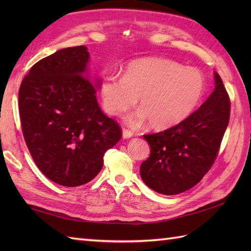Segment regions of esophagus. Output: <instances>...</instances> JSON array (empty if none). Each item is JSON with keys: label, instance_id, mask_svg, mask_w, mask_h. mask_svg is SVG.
Returning a JSON list of instances; mask_svg holds the SVG:
<instances>
[{"label": "esophagus", "instance_id": "obj_1", "mask_svg": "<svg viewBox=\"0 0 251 251\" xmlns=\"http://www.w3.org/2000/svg\"><path fill=\"white\" fill-rule=\"evenodd\" d=\"M132 132L130 131V130H128V129H123V131H122V136H123V138H124V139H129V138H131L132 137Z\"/></svg>", "mask_w": 251, "mask_h": 251}]
</instances>
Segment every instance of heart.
<instances>
[{
    "label": "heart",
    "instance_id": "obj_1",
    "mask_svg": "<svg viewBox=\"0 0 251 251\" xmlns=\"http://www.w3.org/2000/svg\"><path fill=\"white\" fill-rule=\"evenodd\" d=\"M206 88L202 74L194 68L157 57L140 58L125 66L123 76L109 73L100 84L104 110L120 115L139 98L141 108L125 120L131 126L149 121L154 129H166L188 117L200 103Z\"/></svg>",
    "mask_w": 251,
    "mask_h": 251
}]
</instances>
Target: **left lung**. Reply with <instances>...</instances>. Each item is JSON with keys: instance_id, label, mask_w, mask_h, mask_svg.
Here are the masks:
<instances>
[{"instance_id": "8db88e82", "label": "left lung", "mask_w": 251, "mask_h": 251, "mask_svg": "<svg viewBox=\"0 0 251 251\" xmlns=\"http://www.w3.org/2000/svg\"><path fill=\"white\" fill-rule=\"evenodd\" d=\"M215 89L200 109L172 128L145 135L151 154L140 166L149 188L175 195L193 188L217 157L230 120V99L219 74Z\"/></svg>"}]
</instances>
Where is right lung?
I'll return each mask as SVG.
<instances>
[{"instance_id":"add662e5","label":"right lung","mask_w":251,"mask_h":251,"mask_svg":"<svg viewBox=\"0 0 251 251\" xmlns=\"http://www.w3.org/2000/svg\"><path fill=\"white\" fill-rule=\"evenodd\" d=\"M86 46L62 49L36 62L19 89L24 137L36 166L63 186L89 182L103 155L122 138L97 102L101 79L92 77Z\"/></svg>"}]
</instances>
